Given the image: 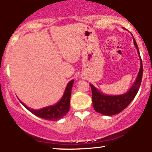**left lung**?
<instances>
[{"mask_svg": "<svg viewBox=\"0 0 152 152\" xmlns=\"http://www.w3.org/2000/svg\"><path fill=\"white\" fill-rule=\"evenodd\" d=\"M133 43L139 55L141 60V66L139 72L135 83L130 88V90L125 94L122 95L109 96L102 94L92 84H90L92 91V101L93 107L97 112L104 115L112 116L121 112L130 104L135 96H136L140 86L141 83L142 76H143V65H142L141 58L140 56L139 50L135 40L133 37Z\"/></svg>", "mask_w": 152, "mask_h": 152, "instance_id": "left-lung-1", "label": "left lung"}]
</instances>
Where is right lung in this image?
<instances>
[{
    "mask_svg": "<svg viewBox=\"0 0 152 152\" xmlns=\"http://www.w3.org/2000/svg\"><path fill=\"white\" fill-rule=\"evenodd\" d=\"M73 83H74V80H72L68 83L62 98L55 105L49 106V107H44L43 109L35 110V109H30V107L25 105L20 100L19 101H20L21 104L26 109H28L30 112H32V114L37 116V117L44 119V120H50V121H57V120L62 118L64 116L66 115V113L69 112L70 96H71V91Z\"/></svg>",
    "mask_w": 152,
    "mask_h": 152,
    "instance_id": "add662e5",
    "label": "right lung"
}]
</instances>
